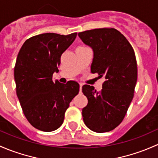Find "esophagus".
I'll use <instances>...</instances> for the list:
<instances>
[{
    "label": "esophagus",
    "instance_id": "1",
    "mask_svg": "<svg viewBox=\"0 0 158 158\" xmlns=\"http://www.w3.org/2000/svg\"><path fill=\"white\" fill-rule=\"evenodd\" d=\"M80 91H81V87H82V86H83V84L82 83H80Z\"/></svg>",
    "mask_w": 158,
    "mask_h": 158
}]
</instances>
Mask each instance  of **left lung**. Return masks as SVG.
<instances>
[{
	"mask_svg": "<svg viewBox=\"0 0 158 158\" xmlns=\"http://www.w3.org/2000/svg\"><path fill=\"white\" fill-rule=\"evenodd\" d=\"M78 35L94 52L91 72L105 79L99 92L93 86L82 87L88 100L82 110L83 119L95 132L112 131L122 123L134 97L138 77L134 49L114 28L94 29Z\"/></svg>",
	"mask_w": 158,
	"mask_h": 158,
	"instance_id": "1",
	"label": "left lung"
}]
</instances>
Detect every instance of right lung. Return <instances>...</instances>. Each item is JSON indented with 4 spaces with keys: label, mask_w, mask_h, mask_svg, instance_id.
I'll return each mask as SVG.
<instances>
[{
    "label": "right lung",
    "mask_w": 158,
    "mask_h": 158,
    "mask_svg": "<svg viewBox=\"0 0 158 158\" xmlns=\"http://www.w3.org/2000/svg\"><path fill=\"white\" fill-rule=\"evenodd\" d=\"M76 36L77 32L40 34L26 40L19 50L14 68L17 95L26 118L37 129L52 131L59 128L70 103L78 94L76 81H52L61 55Z\"/></svg>",
    "instance_id": "obj_1"
}]
</instances>
